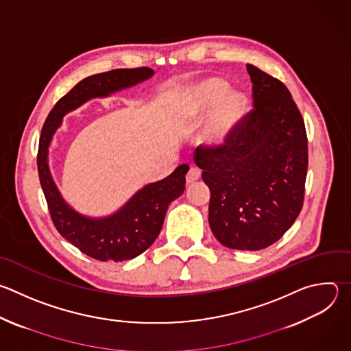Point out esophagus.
I'll return each instance as SVG.
<instances>
[{
	"mask_svg": "<svg viewBox=\"0 0 351 351\" xmlns=\"http://www.w3.org/2000/svg\"><path fill=\"white\" fill-rule=\"evenodd\" d=\"M199 178H201V171L198 168H190V171L186 175V182H187V184H191L195 180H198Z\"/></svg>",
	"mask_w": 351,
	"mask_h": 351,
	"instance_id": "esophagus-1",
	"label": "esophagus"
}]
</instances>
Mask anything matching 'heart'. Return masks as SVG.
<instances>
[{"label":"heart","mask_w":351,"mask_h":351,"mask_svg":"<svg viewBox=\"0 0 351 351\" xmlns=\"http://www.w3.org/2000/svg\"><path fill=\"white\" fill-rule=\"evenodd\" d=\"M227 90L228 84L223 78L206 77L195 82L189 93L187 106L194 117H204L215 107L206 131V139L213 145H226L247 114L245 95Z\"/></svg>","instance_id":"heart-1"}]
</instances>
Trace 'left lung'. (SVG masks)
<instances>
[{
  "label": "left lung",
  "instance_id": "obj_1",
  "mask_svg": "<svg viewBox=\"0 0 351 351\" xmlns=\"http://www.w3.org/2000/svg\"><path fill=\"white\" fill-rule=\"evenodd\" d=\"M254 110L226 145L198 146L195 164L210 190L209 226L227 248L259 251L299 216L307 175V135L288 88L247 64Z\"/></svg>",
  "mask_w": 351,
  "mask_h": 351
}]
</instances>
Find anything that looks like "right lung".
Listing matches in <instances>:
<instances>
[{"label":"right lung","instance_id":"right-lung-1","mask_svg":"<svg viewBox=\"0 0 351 351\" xmlns=\"http://www.w3.org/2000/svg\"><path fill=\"white\" fill-rule=\"evenodd\" d=\"M149 67L117 69L80 81L51 110L43 127L37 167L52 221L60 236L82 254L100 262H123L143 254L158 237L169 204L184 191L187 164L165 179L141 189L123 208L106 217H89L74 210L60 195L48 165V149L63 117L93 97L131 88L149 80Z\"/></svg>","mask_w":351,"mask_h":351}]
</instances>
